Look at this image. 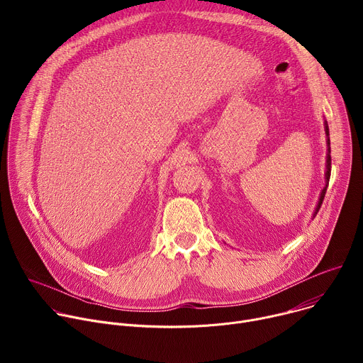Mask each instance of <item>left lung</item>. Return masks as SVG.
<instances>
[{"mask_svg": "<svg viewBox=\"0 0 363 363\" xmlns=\"http://www.w3.org/2000/svg\"><path fill=\"white\" fill-rule=\"evenodd\" d=\"M325 133H326V145H328V155H326V172H325V186L319 195V201H318V205L315 208V213H313V218L316 217L318 211L320 210V205L323 202V198H325V194H326V189H328V185H329V178H330V164H332V158H330V139H329V128H328V122L325 121Z\"/></svg>", "mask_w": 363, "mask_h": 363, "instance_id": "1", "label": "left lung"}]
</instances>
